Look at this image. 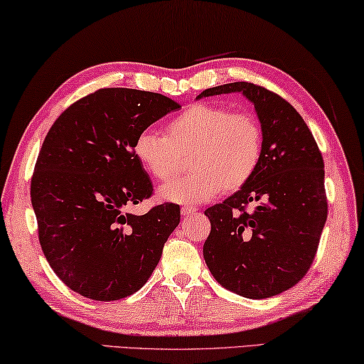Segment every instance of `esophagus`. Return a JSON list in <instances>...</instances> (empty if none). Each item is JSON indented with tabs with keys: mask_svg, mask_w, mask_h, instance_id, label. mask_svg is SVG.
Returning <instances> with one entry per match:
<instances>
[{
	"mask_svg": "<svg viewBox=\"0 0 364 364\" xmlns=\"http://www.w3.org/2000/svg\"><path fill=\"white\" fill-rule=\"evenodd\" d=\"M196 210H198V207H194V205H184V207H181L183 215H191V213H194Z\"/></svg>",
	"mask_w": 364,
	"mask_h": 364,
	"instance_id": "1",
	"label": "esophagus"
}]
</instances>
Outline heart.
<instances>
[{
    "instance_id": "b5f03b06",
    "label": "heart",
    "mask_w": 364,
    "mask_h": 364,
    "mask_svg": "<svg viewBox=\"0 0 364 364\" xmlns=\"http://www.w3.org/2000/svg\"><path fill=\"white\" fill-rule=\"evenodd\" d=\"M132 154L157 181H168L188 155L191 171L160 188L170 203H203L250 183L264 155V132L256 114L213 103H194L165 124V134L146 128L132 141Z\"/></svg>"
}]
</instances>
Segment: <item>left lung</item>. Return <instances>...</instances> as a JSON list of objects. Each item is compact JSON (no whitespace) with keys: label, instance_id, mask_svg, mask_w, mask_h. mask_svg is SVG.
<instances>
[{"label":"left lung","instance_id":"left-lung-1","mask_svg":"<svg viewBox=\"0 0 364 364\" xmlns=\"http://www.w3.org/2000/svg\"><path fill=\"white\" fill-rule=\"evenodd\" d=\"M230 92H243L255 103L264 155L245 188L205 209L210 233L204 259L227 290L270 298L296 285L316 257L327 218L324 160L301 114L262 85L223 84L198 99Z\"/></svg>","mask_w":364,"mask_h":364}]
</instances>
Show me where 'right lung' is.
Returning a JSON list of instances; mask_svg holds the SVG:
<instances>
[{
	"mask_svg": "<svg viewBox=\"0 0 364 364\" xmlns=\"http://www.w3.org/2000/svg\"><path fill=\"white\" fill-rule=\"evenodd\" d=\"M178 108L155 92L99 89L68 107L45 137L31 181L38 241L50 267L79 295L117 301L157 267L181 210L164 203L144 215L128 212L154 194L132 141Z\"/></svg>",
	"mask_w": 364,
	"mask_h": 364,
	"instance_id": "right-lung-1",
	"label": "right lung"
}]
</instances>
